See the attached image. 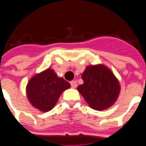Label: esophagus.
<instances>
[{
  "mask_svg": "<svg viewBox=\"0 0 146 146\" xmlns=\"http://www.w3.org/2000/svg\"><path fill=\"white\" fill-rule=\"evenodd\" d=\"M70 83H71V86L72 88H75V87L77 86V83H76V81H74V80H73V81H71Z\"/></svg>",
  "mask_w": 146,
  "mask_h": 146,
  "instance_id": "obj_1",
  "label": "esophagus"
}]
</instances>
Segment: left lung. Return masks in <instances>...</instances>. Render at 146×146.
<instances>
[{"mask_svg":"<svg viewBox=\"0 0 146 146\" xmlns=\"http://www.w3.org/2000/svg\"><path fill=\"white\" fill-rule=\"evenodd\" d=\"M83 83L77 87L91 108L103 110L116 102L120 84L113 72L102 64L86 67L82 74Z\"/></svg>","mask_w":146,"mask_h":146,"instance_id":"1","label":"left lung"}]
</instances>
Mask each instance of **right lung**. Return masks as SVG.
I'll return each mask as SVG.
<instances>
[{
    "label": "right lung",
    "instance_id": "1",
    "mask_svg": "<svg viewBox=\"0 0 146 146\" xmlns=\"http://www.w3.org/2000/svg\"><path fill=\"white\" fill-rule=\"evenodd\" d=\"M70 87L67 81L58 77L52 69L48 68L29 80L26 92L33 106L40 111L48 112L55 106L60 94Z\"/></svg>",
    "mask_w": 146,
    "mask_h": 146
}]
</instances>
